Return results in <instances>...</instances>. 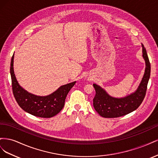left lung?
I'll return each mask as SVG.
<instances>
[{"mask_svg": "<svg viewBox=\"0 0 158 158\" xmlns=\"http://www.w3.org/2000/svg\"><path fill=\"white\" fill-rule=\"evenodd\" d=\"M142 57L146 68L141 82L135 92L125 97L114 98L110 95L99 85L94 84L95 95L93 99L94 107L100 116L105 118H115L125 115L136 110L144 99L147 85L150 76V63L144 45L142 44Z\"/></svg>", "mask_w": 158, "mask_h": 158, "instance_id": "obj_1", "label": "left lung"}]
</instances>
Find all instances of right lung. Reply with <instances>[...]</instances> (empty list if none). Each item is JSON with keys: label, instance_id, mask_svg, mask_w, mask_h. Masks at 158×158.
<instances>
[{"label": "right lung", "instance_id": "obj_1", "mask_svg": "<svg viewBox=\"0 0 158 158\" xmlns=\"http://www.w3.org/2000/svg\"><path fill=\"white\" fill-rule=\"evenodd\" d=\"M13 55L10 63V75L12 92L18 104L23 111L32 115L42 118H50L58 114L64 106L66 95L76 84V81L61 85L54 92L40 96L28 92L19 84L14 71Z\"/></svg>", "mask_w": 158, "mask_h": 158}]
</instances>
